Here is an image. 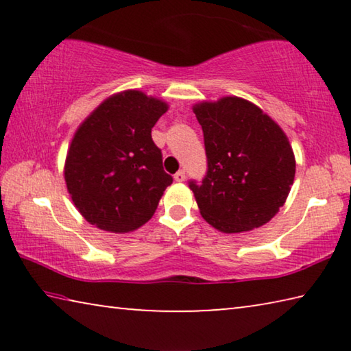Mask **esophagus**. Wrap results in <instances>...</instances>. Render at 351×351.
<instances>
[{"label": "esophagus", "instance_id": "esophagus-1", "mask_svg": "<svg viewBox=\"0 0 351 351\" xmlns=\"http://www.w3.org/2000/svg\"><path fill=\"white\" fill-rule=\"evenodd\" d=\"M173 178H175V181H176V182H182V181H186V171H184V170L176 171Z\"/></svg>", "mask_w": 351, "mask_h": 351}]
</instances>
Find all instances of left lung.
<instances>
[{"label": "left lung", "instance_id": "obj_1", "mask_svg": "<svg viewBox=\"0 0 351 351\" xmlns=\"http://www.w3.org/2000/svg\"><path fill=\"white\" fill-rule=\"evenodd\" d=\"M204 134L207 173L190 181L199 212L224 234L260 228L285 204L295 175L283 130L249 100L229 96L193 106Z\"/></svg>", "mask_w": 351, "mask_h": 351}]
</instances>
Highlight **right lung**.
Here are the masks:
<instances>
[{
	"mask_svg": "<svg viewBox=\"0 0 351 351\" xmlns=\"http://www.w3.org/2000/svg\"><path fill=\"white\" fill-rule=\"evenodd\" d=\"M167 110L162 100L128 90L104 100L77 128L64 181L88 223L123 234L153 217L173 182L152 139V128Z\"/></svg>",
	"mask_w": 351,
	"mask_h": 351,
	"instance_id": "add662e5",
	"label": "right lung"
}]
</instances>
